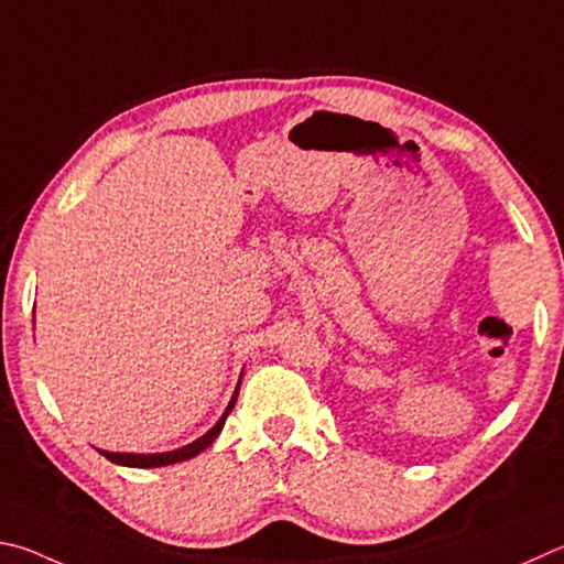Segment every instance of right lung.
Wrapping results in <instances>:
<instances>
[{
  "label": "right lung",
  "instance_id": "add662e5",
  "mask_svg": "<svg viewBox=\"0 0 564 564\" xmlns=\"http://www.w3.org/2000/svg\"><path fill=\"white\" fill-rule=\"evenodd\" d=\"M237 393H240V381H237L232 399H230V403H227V409L223 411L220 421H217L215 426L205 433V436H200L193 443H187V446H183V448L165 451V453H118V451H101V448H98V453H101V456H106L111 463H116V466H126V468H161V466H173V463H181V460H187V458H195L197 453H203L217 436H220L227 416H230V411L235 409Z\"/></svg>",
  "mask_w": 564,
  "mask_h": 564
}]
</instances>
